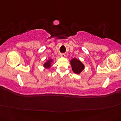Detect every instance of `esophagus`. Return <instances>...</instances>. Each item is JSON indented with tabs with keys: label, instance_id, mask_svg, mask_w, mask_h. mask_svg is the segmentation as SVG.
Wrapping results in <instances>:
<instances>
[{
	"label": "esophagus",
	"instance_id": "esophagus-1",
	"mask_svg": "<svg viewBox=\"0 0 121 121\" xmlns=\"http://www.w3.org/2000/svg\"><path fill=\"white\" fill-rule=\"evenodd\" d=\"M60 56L62 57H65V56H66V55H65V54H64V53H61Z\"/></svg>",
	"mask_w": 121,
	"mask_h": 121
}]
</instances>
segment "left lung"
I'll use <instances>...</instances> for the list:
<instances>
[{"mask_svg": "<svg viewBox=\"0 0 121 121\" xmlns=\"http://www.w3.org/2000/svg\"><path fill=\"white\" fill-rule=\"evenodd\" d=\"M70 64L72 70L76 74H80L83 70L85 66L80 60L76 59H73L70 61Z\"/></svg>", "mask_w": 121, "mask_h": 121, "instance_id": "left-lung-1", "label": "left lung"}]
</instances>
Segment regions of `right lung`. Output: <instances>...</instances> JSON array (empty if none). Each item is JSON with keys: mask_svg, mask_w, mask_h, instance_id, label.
<instances>
[{"mask_svg": "<svg viewBox=\"0 0 121 121\" xmlns=\"http://www.w3.org/2000/svg\"><path fill=\"white\" fill-rule=\"evenodd\" d=\"M52 61V60H49L48 61H47L46 63H45L44 64V67H46V68H48L51 67V63Z\"/></svg>", "mask_w": 121, "mask_h": 121, "instance_id": "obj_1", "label": "right lung"}]
</instances>
